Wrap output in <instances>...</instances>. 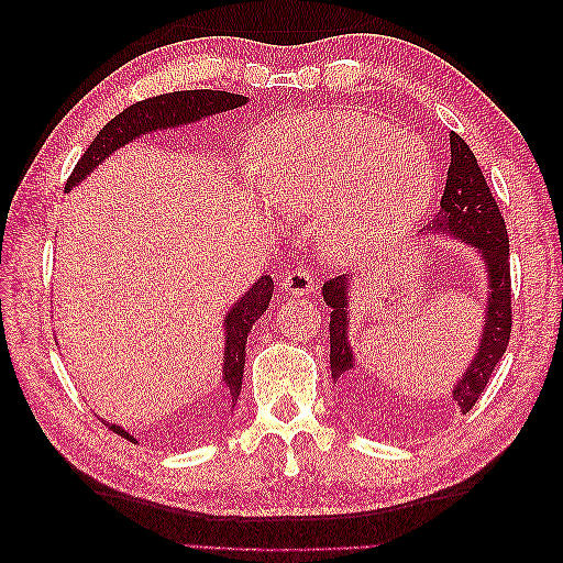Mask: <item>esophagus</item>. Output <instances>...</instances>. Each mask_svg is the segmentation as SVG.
Listing matches in <instances>:
<instances>
[{
    "mask_svg": "<svg viewBox=\"0 0 563 563\" xmlns=\"http://www.w3.org/2000/svg\"><path fill=\"white\" fill-rule=\"evenodd\" d=\"M282 291L294 296H310L314 291V282L308 269H291L282 279Z\"/></svg>",
    "mask_w": 563,
    "mask_h": 563,
    "instance_id": "esophagus-1",
    "label": "esophagus"
}]
</instances>
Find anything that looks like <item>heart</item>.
Listing matches in <instances>:
<instances>
[{"instance_id": "obj_1", "label": "heart", "mask_w": 563, "mask_h": 563, "mask_svg": "<svg viewBox=\"0 0 563 563\" xmlns=\"http://www.w3.org/2000/svg\"><path fill=\"white\" fill-rule=\"evenodd\" d=\"M246 172L282 211L323 207V244L338 255L404 234L437 185L428 143L360 110H314L277 122L251 147Z\"/></svg>"}]
</instances>
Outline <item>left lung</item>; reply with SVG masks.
Segmentation results:
<instances>
[{
  "label": "left lung",
  "instance_id": "left-lung-1",
  "mask_svg": "<svg viewBox=\"0 0 563 563\" xmlns=\"http://www.w3.org/2000/svg\"><path fill=\"white\" fill-rule=\"evenodd\" d=\"M451 141V164L444 197L439 201V211L430 225H424L420 234L430 236H453L479 255L486 272V302L479 345L451 389L453 401L463 413L476 404L486 389L493 368L498 366L509 343L512 331V300H509V240L505 220L490 187L482 174L470 145L457 133H449ZM354 275H338L321 288L323 302L331 308V376L338 383L345 399L366 413V397L362 387V376L356 371L354 350L350 345V305H352ZM371 408V404H368Z\"/></svg>",
  "mask_w": 563,
  "mask_h": 563
}]
</instances>
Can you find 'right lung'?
I'll use <instances>...</instances> for the list:
<instances>
[{"instance_id":"add662e5","label":"right lung","mask_w":563,"mask_h":563,"mask_svg":"<svg viewBox=\"0 0 563 563\" xmlns=\"http://www.w3.org/2000/svg\"><path fill=\"white\" fill-rule=\"evenodd\" d=\"M249 103L246 96L228 93V91H211V89H195V91H174L157 98L141 100L133 103L124 112H119L114 119L98 131L93 143L84 152L77 162L73 176L67 178L65 192H70L81 180H87L98 164H103L119 147H124L133 141L143 139L145 133L178 129L187 124H197L199 119H207L220 112L236 110ZM272 291H275V282L269 275H263L258 282H253L242 298L232 302V308L223 317V331H225V347H223V395L218 399V413L225 408H234L236 399L242 391L244 378V362H246V338L255 321L263 317L267 310ZM211 418V416H209ZM207 422V420H201ZM108 428L117 434H122L135 441L126 430L119 428L117 422H106Z\"/></svg>"}]
</instances>
